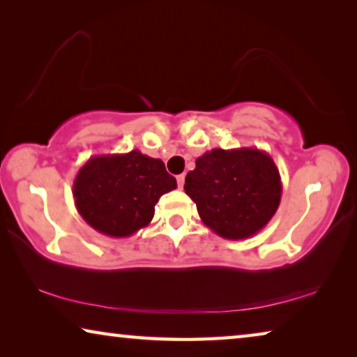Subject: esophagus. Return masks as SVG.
Listing matches in <instances>:
<instances>
[{"label":"esophagus","mask_w":357,"mask_h":357,"mask_svg":"<svg viewBox=\"0 0 357 357\" xmlns=\"http://www.w3.org/2000/svg\"><path fill=\"white\" fill-rule=\"evenodd\" d=\"M176 181H178V185H179V188H183V185H184V181H185V174H178Z\"/></svg>","instance_id":"obj_1"}]
</instances>
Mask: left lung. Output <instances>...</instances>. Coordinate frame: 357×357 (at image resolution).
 Segmentation results:
<instances>
[{
	"instance_id": "8db88e82",
	"label": "left lung",
	"mask_w": 357,
	"mask_h": 357,
	"mask_svg": "<svg viewBox=\"0 0 357 357\" xmlns=\"http://www.w3.org/2000/svg\"><path fill=\"white\" fill-rule=\"evenodd\" d=\"M184 190L202 222L227 240L256 235L281 202V176L273 158L257 148L211 149L195 160Z\"/></svg>"
}]
</instances>
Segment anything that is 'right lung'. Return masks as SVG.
Here are the masks:
<instances>
[{
  "instance_id": "1",
  "label": "right lung",
  "mask_w": 357,
  "mask_h": 357,
  "mask_svg": "<svg viewBox=\"0 0 357 357\" xmlns=\"http://www.w3.org/2000/svg\"><path fill=\"white\" fill-rule=\"evenodd\" d=\"M176 189L160 158L133 149L127 154L93 155L73 183L77 213L100 234L112 238L133 235L154 218L155 203Z\"/></svg>"
}]
</instances>
